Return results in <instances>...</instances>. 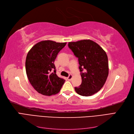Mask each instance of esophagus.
Here are the masks:
<instances>
[{
    "instance_id": "34e87169",
    "label": "esophagus",
    "mask_w": 134,
    "mask_h": 134,
    "mask_svg": "<svg viewBox=\"0 0 134 134\" xmlns=\"http://www.w3.org/2000/svg\"><path fill=\"white\" fill-rule=\"evenodd\" d=\"M68 79L69 80H71V79L72 78V75H71V74H70L69 75V76L68 77Z\"/></svg>"
}]
</instances>
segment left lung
<instances>
[{
    "label": "left lung",
    "instance_id": "8db88e82",
    "mask_svg": "<svg viewBox=\"0 0 134 134\" xmlns=\"http://www.w3.org/2000/svg\"><path fill=\"white\" fill-rule=\"evenodd\" d=\"M68 46L78 58L82 83L75 87L78 94L91 96L103 87L108 75L107 55L98 44L91 40L70 42Z\"/></svg>",
    "mask_w": 134,
    "mask_h": 134
}]
</instances>
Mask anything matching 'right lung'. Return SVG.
I'll return each mask as SVG.
<instances>
[{
    "mask_svg": "<svg viewBox=\"0 0 134 134\" xmlns=\"http://www.w3.org/2000/svg\"><path fill=\"white\" fill-rule=\"evenodd\" d=\"M66 44L45 40L36 43L28 51L26 74L32 87L40 94L47 96L57 94L65 81L56 75L54 62Z\"/></svg>",
    "mask_w": 134,
    "mask_h": 134,
    "instance_id": "1",
    "label": "right lung"
}]
</instances>
